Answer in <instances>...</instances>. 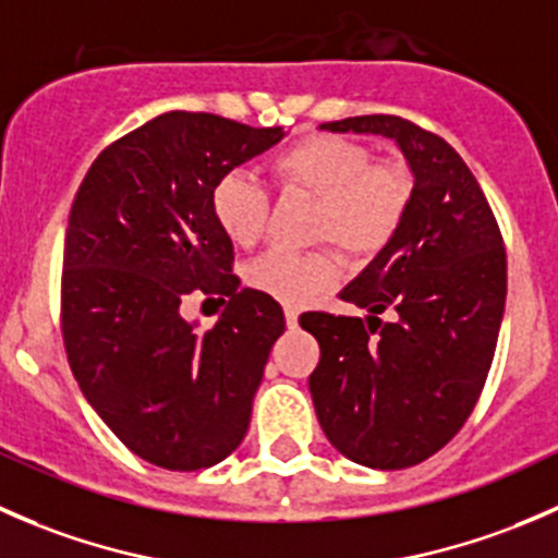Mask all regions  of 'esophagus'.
Listing matches in <instances>:
<instances>
[{
	"label": "esophagus",
	"instance_id": "obj_1",
	"mask_svg": "<svg viewBox=\"0 0 558 558\" xmlns=\"http://www.w3.org/2000/svg\"><path fill=\"white\" fill-rule=\"evenodd\" d=\"M283 315H286V324L296 326V318H300V311L294 305H283Z\"/></svg>",
	"mask_w": 558,
	"mask_h": 558
}]
</instances>
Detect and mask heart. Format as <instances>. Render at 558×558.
Listing matches in <instances>:
<instances>
[{"mask_svg":"<svg viewBox=\"0 0 558 558\" xmlns=\"http://www.w3.org/2000/svg\"><path fill=\"white\" fill-rule=\"evenodd\" d=\"M269 178L280 194L315 199L311 240L331 243L356 262L384 253L402 232L413 205L415 180L397 159H373L367 145L342 134H307L269 159ZM210 210L234 245L262 240L269 216V194L245 172H227L210 194ZM342 278V258L331 247L294 253L269 251L251 262V289L283 302L305 305L335 289Z\"/></svg>","mask_w":558,"mask_h":558,"instance_id":"heart-1","label":"heart"}]
</instances>
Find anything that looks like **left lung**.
<instances>
[{
  "instance_id": "left-lung-1",
  "label": "left lung",
  "mask_w": 558,
  "mask_h": 558,
  "mask_svg": "<svg viewBox=\"0 0 558 558\" xmlns=\"http://www.w3.org/2000/svg\"><path fill=\"white\" fill-rule=\"evenodd\" d=\"M320 129L391 137L415 174L402 232L340 294L367 318L300 315L320 345L311 393L324 435L356 464L404 470L453 440L486 386L508 294L502 232L470 167L418 123L356 116Z\"/></svg>"
}]
</instances>
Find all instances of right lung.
Masks as SVG:
<instances>
[{
	"instance_id": "1",
	"label": "right lung",
	"mask_w": 558,
	"mask_h": 558,
	"mask_svg": "<svg viewBox=\"0 0 558 558\" xmlns=\"http://www.w3.org/2000/svg\"><path fill=\"white\" fill-rule=\"evenodd\" d=\"M283 126L172 110L107 145L70 210L61 269L66 362L99 418L140 459L205 470L243 442L286 318L238 289L213 185L272 148ZM189 293L230 296L213 330L179 315Z\"/></svg>"
}]
</instances>
